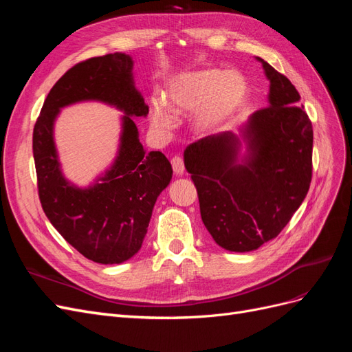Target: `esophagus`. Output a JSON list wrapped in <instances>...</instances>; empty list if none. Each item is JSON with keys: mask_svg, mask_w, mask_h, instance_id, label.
<instances>
[{"mask_svg": "<svg viewBox=\"0 0 352 352\" xmlns=\"http://www.w3.org/2000/svg\"><path fill=\"white\" fill-rule=\"evenodd\" d=\"M172 167H173V172L176 175H182L185 172V164H184V160L180 157H173L172 158Z\"/></svg>", "mask_w": 352, "mask_h": 352, "instance_id": "esophagus-1", "label": "esophagus"}]
</instances>
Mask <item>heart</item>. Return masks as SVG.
Segmentation results:
<instances>
[{
	"label": "heart",
	"instance_id": "b5f03b06",
	"mask_svg": "<svg viewBox=\"0 0 352 352\" xmlns=\"http://www.w3.org/2000/svg\"><path fill=\"white\" fill-rule=\"evenodd\" d=\"M248 100V83L239 72L220 69L195 70L176 78L167 91V105L154 101L151 123L160 132L172 131L175 116L194 113L199 133H212L225 126Z\"/></svg>",
	"mask_w": 352,
	"mask_h": 352
}]
</instances>
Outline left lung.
I'll return each instance as SVG.
<instances>
[{
	"label": "left lung",
	"mask_w": 352,
	"mask_h": 352,
	"mask_svg": "<svg viewBox=\"0 0 352 352\" xmlns=\"http://www.w3.org/2000/svg\"><path fill=\"white\" fill-rule=\"evenodd\" d=\"M269 79V107L239 133L210 135L186 146L201 219L219 247L248 252L272 241L300 208L311 182L313 126L291 80L257 57Z\"/></svg>",
	"instance_id": "obj_1"
}]
</instances>
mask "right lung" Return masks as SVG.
Listing matches in <instances>:
<instances>
[{"instance_id":"1","label":"right lung","mask_w":352,"mask_h":352,"mask_svg":"<svg viewBox=\"0 0 352 352\" xmlns=\"http://www.w3.org/2000/svg\"><path fill=\"white\" fill-rule=\"evenodd\" d=\"M97 100L120 109L122 131L112 166L88 187L64 176L54 140L59 111ZM148 105L136 89L133 60L124 52L94 57L67 70L52 87L34 129L38 192L44 212L73 248L100 264H120L141 250L158 195L172 180V164L146 153L135 119Z\"/></svg>"}]
</instances>
